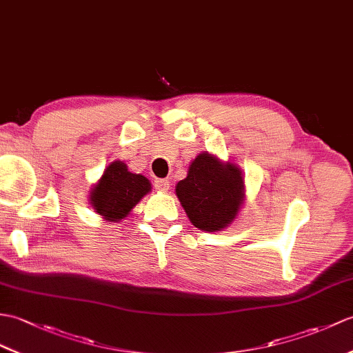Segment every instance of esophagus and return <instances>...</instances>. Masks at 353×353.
<instances>
[{
    "mask_svg": "<svg viewBox=\"0 0 353 353\" xmlns=\"http://www.w3.org/2000/svg\"><path fill=\"white\" fill-rule=\"evenodd\" d=\"M153 186H154V190L159 191V192H168L170 182L167 179H157V180H154Z\"/></svg>",
    "mask_w": 353,
    "mask_h": 353,
    "instance_id": "esophagus-1",
    "label": "esophagus"
}]
</instances>
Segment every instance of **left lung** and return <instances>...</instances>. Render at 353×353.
Masks as SVG:
<instances>
[{
  "label": "left lung",
  "instance_id": "1",
  "mask_svg": "<svg viewBox=\"0 0 353 353\" xmlns=\"http://www.w3.org/2000/svg\"><path fill=\"white\" fill-rule=\"evenodd\" d=\"M176 195L196 228L221 232L233 223L243 204L242 171L232 162H221L203 152L191 162L188 176L176 185Z\"/></svg>",
  "mask_w": 353,
  "mask_h": 353
}]
</instances>
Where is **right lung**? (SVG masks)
<instances>
[{
  "label": "right lung",
  "instance_id": "1",
  "mask_svg": "<svg viewBox=\"0 0 353 353\" xmlns=\"http://www.w3.org/2000/svg\"><path fill=\"white\" fill-rule=\"evenodd\" d=\"M150 190L149 179L130 173L125 162L114 161L90 191V203L108 223H119Z\"/></svg>",
  "mask_w": 353,
  "mask_h": 353
}]
</instances>
